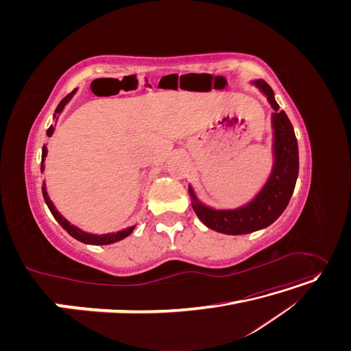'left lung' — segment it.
Wrapping results in <instances>:
<instances>
[{
	"label": "left lung",
	"instance_id": "left-lung-1",
	"mask_svg": "<svg viewBox=\"0 0 351 351\" xmlns=\"http://www.w3.org/2000/svg\"><path fill=\"white\" fill-rule=\"evenodd\" d=\"M265 97L274 112L272 123V155L274 164L267 183L246 205L234 209H215L197 199L192 184H189V195L192 208L204 224L222 234L240 236L267 228L277 221L289 205L299 176V146L294 129L280 105L274 98V90L265 80H252Z\"/></svg>",
	"mask_w": 351,
	"mask_h": 351
}]
</instances>
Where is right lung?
Listing matches in <instances>:
<instances>
[{
    "instance_id": "obj_1",
    "label": "right lung",
    "mask_w": 351,
    "mask_h": 351,
    "mask_svg": "<svg viewBox=\"0 0 351 351\" xmlns=\"http://www.w3.org/2000/svg\"><path fill=\"white\" fill-rule=\"evenodd\" d=\"M76 92H77V89H74L71 93H69L67 97L58 104V107H57V110H56V112H54V120H56V121L58 120V115L62 112V110H64V107L71 101V98L74 97V93H76ZM54 130H56V127H54V125H49V129L47 130L48 137L52 136V133H54ZM47 154H48L47 145H44V146H42L40 173H44V169H45V158H47ZM42 195H44L45 204H47V206L49 208L52 217H54V218L57 219L58 224H60L62 228H64L71 237H74V239L82 241V243H84V244H95V246H102V244L117 243V241H120V240H123V239H125V237H129V236L132 234V232H133V230L136 228V226H132V227H127V228H124V230L115 231V232H107V234H92V232H86V231L80 230L79 227L73 226L70 221H67L64 217H62V215L60 214L58 209H57L56 205H54V202H52V200L49 199V196H48L47 186H45V180H44V183H42Z\"/></svg>"
}]
</instances>
